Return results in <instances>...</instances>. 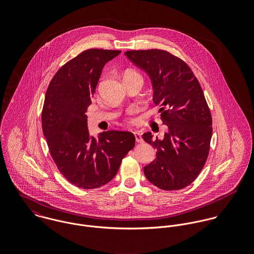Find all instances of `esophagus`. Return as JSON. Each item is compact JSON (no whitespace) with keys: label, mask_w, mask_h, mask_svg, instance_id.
I'll return each mask as SVG.
<instances>
[{"label":"esophagus","mask_w":254,"mask_h":254,"mask_svg":"<svg viewBox=\"0 0 254 254\" xmlns=\"http://www.w3.org/2000/svg\"><path fill=\"white\" fill-rule=\"evenodd\" d=\"M134 136H135V139H136L137 143H143V139L141 137V134L138 131L134 132Z\"/></svg>","instance_id":"obj_1"}]
</instances>
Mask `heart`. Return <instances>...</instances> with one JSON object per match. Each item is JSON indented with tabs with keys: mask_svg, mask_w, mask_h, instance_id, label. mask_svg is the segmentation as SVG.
Wrapping results in <instances>:
<instances>
[{
	"mask_svg": "<svg viewBox=\"0 0 254 254\" xmlns=\"http://www.w3.org/2000/svg\"><path fill=\"white\" fill-rule=\"evenodd\" d=\"M139 75L138 73L134 72V71H127V72L125 73V75Z\"/></svg>",
	"mask_w": 254,
	"mask_h": 254,
	"instance_id": "1",
	"label": "heart"
}]
</instances>
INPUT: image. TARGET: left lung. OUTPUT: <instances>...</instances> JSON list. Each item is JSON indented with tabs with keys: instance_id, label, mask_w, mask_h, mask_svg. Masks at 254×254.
I'll use <instances>...</instances> for the list:
<instances>
[{
	"instance_id": "8db88e82",
	"label": "left lung",
	"mask_w": 254,
	"mask_h": 254,
	"mask_svg": "<svg viewBox=\"0 0 254 254\" xmlns=\"http://www.w3.org/2000/svg\"><path fill=\"white\" fill-rule=\"evenodd\" d=\"M149 76L153 103L167 125L164 138L143 139L156 149V157L144 167L145 178L164 190H177L195 180L210 148L212 117L196 77L181 59L163 50L125 52Z\"/></svg>"
}]
</instances>
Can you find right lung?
Instances as JSON below:
<instances>
[{
	"mask_svg": "<svg viewBox=\"0 0 254 254\" xmlns=\"http://www.w3.org/2000/svg\"><path fill=\"white\" fill-rule=\"evenodd\" d=\"M121 51L90 49L55 74L42 110L43 134L50 153L64 177L82 189H97L111 181L122 159L135 145L131 132L110 130L91 137L88 107L102 70Z\"/></svg>",
	"mask_w": 254,
	"mask_h": 254,
	"instance_id": "right-lung-1",
	"label": "right lung"
}]
</instances>
